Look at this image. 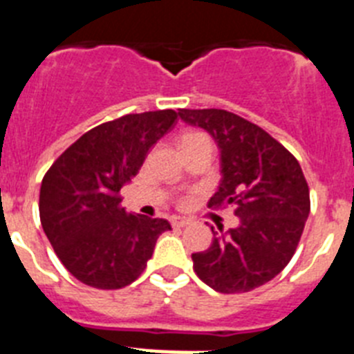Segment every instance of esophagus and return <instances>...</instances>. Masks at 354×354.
<instances>
[{
  "label": "esophagus",
  "mask_w": 354,
  "mask_h": 354,
  "mask_svg": "<svg viewBox=\"0 0 354 354\" xmlns=\"http://www.w3.org/2000/svg\"><path fill=\"white\" fill-rule=\"evenodd\" d=\"M170 223H171V227H186V225L189 223V220H187V218H184V216H171Z\"/></svg>",
  "instance_id": "obj_1"
}]
</instances>
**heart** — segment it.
Returning a JSON list of instances; mask_svg holds the SVG:
<instances>
[{
	"label": "heart",
	"instance_id": "1",
	"mask_svg": "<svg viewBox=\"0 0 354 354\" xmlns=\"http://www.w3.org/2000/svg\"><path fill=\"white\" fill-rule=\"evenodd\" d=\"M192 134H196V133H187V134H184V136H192ZM183 136V138H184Z\"/></svg>",
	"mask_w": 354,
	"mask_h": 354
}]
</instances>
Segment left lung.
Instances as JSON below:
<instances>
[{"label":"left lung","mask_w":354,"mask_h":354,"mask_svg":"<svg viewBox=\"0 0 354 354\" xmlns=\"http://www.w3.org/2000/svg\"><path fill=\"white\" fill-rule=\"evenodd\" d=\"M189 126L211 134L221 152L220 189L209 207L232 205L239 225L211 227V246L193 253V270L223 294L248 292L289 264L310 212V193L298 159L280 142L227 109H179Z\"/></svg>","instance_id":"left-lung-1"}]
</instances>
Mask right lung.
<instances>
[{
	"mask_svg": "<svg viewBox=\"0 0 354 354\" xmlns=\"http://www.w3.org/2000/svg\"><path fill=\"white\" fill-rule=\"evenodd\" d=\"M177 113H129L84 133L42 179L40 223L62 264L84 286L115 290L133 283L170 230L161 218L131 214L120 189L147 152L174 127Z\"/></svg>",
	"mask_w": 354,
	"mask_h": 354,
	"instance_id": "right-lung-1",
	"label": "right lung"
}]
</instances>
